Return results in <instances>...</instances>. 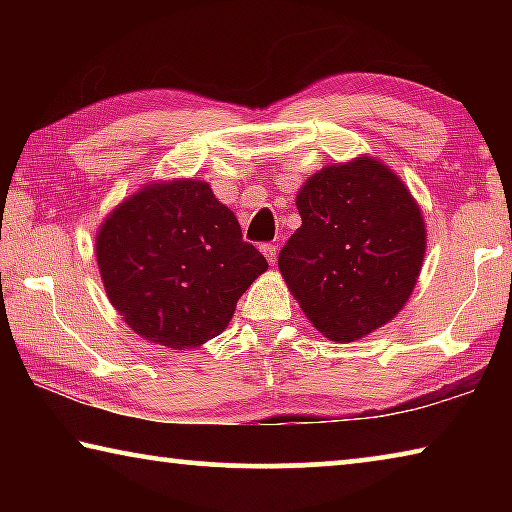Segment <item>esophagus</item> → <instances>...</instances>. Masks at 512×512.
Masks as SVG:
<instances>
[{
	"label": "esophagus",
	"instance_id": "obj_1",
	"mask_svg": "<svg viewBox=\"0 0 512 512\" xmlns=\"http://www.w3.org/2000/svg\"><path fill=\"white\" fill-rule=\"evenodd\" d=\"M262 253H264V257L268 259V264H271V266L277 262V248L273 244H264Z\"/></svg>",
	"mask_w": 512,
	"mask_h": 512
}]
</instances>
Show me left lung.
Wrapping results in <instances>:
<instances>
[{
    "mask_svg": "<svg viewBox=\"0 0 512 512\" xmlns=\"http://www.w3.org/2000/svg\"><path fill=\"white\" fill-rule=\"evenodd\" d=\"M302 225L277 257L320 334L352 343L400 314L418 282L427 228L397 173L372 155L327 164L296 196Z\"/></svg>",
    "mask_w": 512,
    "mask_h": 512,
    "instance_id": "1",
    "label": "left lung"
}]
</instances>
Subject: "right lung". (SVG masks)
<instances>
[{
  "label": "right lung",
  "mask_w": 512,
  "mask_h": 512,
  "mask_svg": "<svg viewBox=\"0 0 512 512\" xmlns=\"http://www.w3.org/2000/svg\"><path fill=\"white\" fill-rule=\"evenodd\" d=\"M94 255L124 323L171 350L219 336L268 268L235 212L194 178L153 180L124 198L99 225Z\"/></svg>",
  "instance_id": "obj_1"
}]
</instances>
